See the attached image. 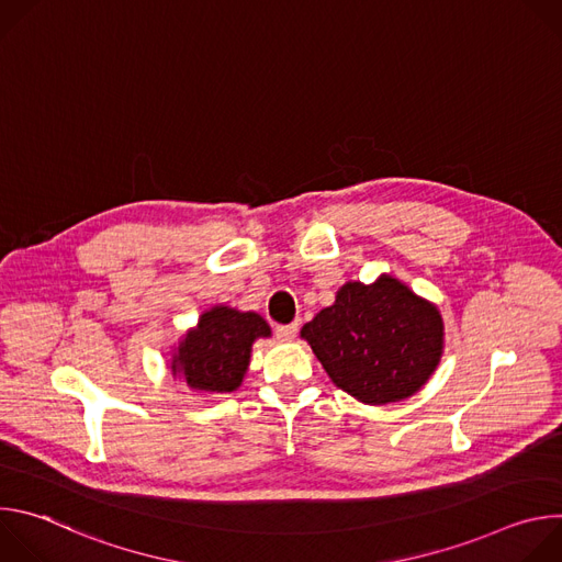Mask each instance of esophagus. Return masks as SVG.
<instances>
[{
    "mask_svg": "<svg viewBox=\"0 0 562 562\" xmlns=\"http://www.w3.org/2000/svg\"><path fill=\"white\" fill-rule=\"evenodd\" d=\"M276 336H278V340L289 342V340H293L297 336V325H278L276 327Z\"/></svg>",
    "mask_w": 562,
    "mask_h": 562,
    "instance_id": "1",
    "label": "esophagus"
}]
</instances>
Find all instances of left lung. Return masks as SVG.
<instances>
[{"label":"left lung","instance_id":"left-lung-1","mask_svg":"<svg viewBox=\"0 0 562 562\" xmlns=\"http://www.w3.org/2000/svg\"><path fill=\"white\" fill-rule=\"evenodd\" d=\"M329 378L367 405L414 395L442 353V317L395 278L345 284L336 304L302 327Z\"/></svg>","mask_w":562,"mask_h":562}]
</instances>
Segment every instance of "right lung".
Instances as JSON below:
<instances>
[{
	"label": "right lung",
	"instance_id": "obj_1",
	"mask_svg": "<svg viewBox=\"0 0 562 562\" xmlns=\"http://www.w3.org/2000/svg\"><path fill=\"white\" fill-rule=\"evenodd\" d=\"M267 336L271 329L258 313L215 306L187 334L173 360V375L195 391L228 393L247 373L254 340Z\"/></svg>",
	"mask_w": 562,
	"mask_h": 562
}]
</instances>
